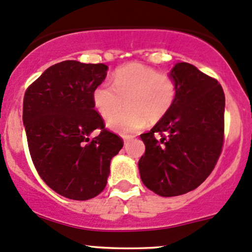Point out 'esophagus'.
Segmentation results:
<instances>
[{
    "mask_svg": "<svg viewBox=\"0 0 252 252\" xmlns=\"http://www.w3.org/2000/svg\"><path fill=\"white\" fill-rule=\"evenodd\" d=\"M123 139H124V143H125V145H126L127 143H128L129 140L132 139V137H131V136H124V137H123Z\"/></svg>",
    "mask_w": 252,
    "mask_h": 252,
    "instance_id": "obj_1",
    "label": "esophagus"
}]
</instances>
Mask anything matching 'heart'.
<instances>
[{
    "instance_id": "obj_1",
    "label": "heart",
    "mask_w": 252,
    "mask_h": 252,
    "mask_svg": "<svg viewBox=\"0 0 252 252\" xmlns=\"http://www.w3.org/2000/svg\"><path fill=\"white\" fill-rule=\"evenodd\" d=\"M178 84L168 74L140 63H128L113 74V86L107 83L93 91V102L98 114L109 119L125 101L126 110L110 119L108 127L120 134H131L149 124H158L177 101Z\"/></svg>"
}]
</instances>
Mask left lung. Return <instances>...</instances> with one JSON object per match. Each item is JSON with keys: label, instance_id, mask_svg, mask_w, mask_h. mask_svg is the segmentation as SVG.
<instances>
[{"label": "left lung", "instance_id": "8db88e82", "mask_svg": "<svg viewBox=\"0 0 252 252\" xmlns=\"http://www.w3.org/2000/svg\"><path fill=\"white\" fill-rule=\"evenodd\" d=\"M178 84L170 112L140 134L145 154L138 162L143 184L162 197L194 190L209 177L223 145L224 94L218 80L193 64L169 72Z\"/></svg>", "mask_w": 252, "mask_h": 252}]
</instances>
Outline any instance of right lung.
I'll list each match as a JSON object with an SVG mask.
<instances>
[{
    "label": "right lung",
    "mask_w": 252,
    "mask_h": 252,
    "mask_svg": "<svg viewBox=\"0 0 252 252\" xmlns=\"http://www.w3.org/2000/svg\"><path fill=\"white\" fill-rule=\"evenodd\" d=\"M103 63L67 60L49 67L24 96L23 121L32 162L43 181L66 198L86 201L107 185L120 137L104 128L93 91L107 77ZM94 129L98 136H90Z\"/></svg>",
    "instance_id": "add662e5"
}]
</instances>
